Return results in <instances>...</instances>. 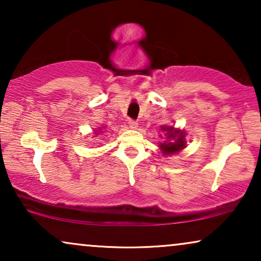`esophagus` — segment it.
Instances as JSON below:
<instances>
[{
  "label": "esophagus",
  "mask_w": 261,
  "mask_h": 261,
  "mask_svg": "<svg viewBox=\"0 0 261 261\" xmlns=\"http://www.w3.org/2000/svg\"><path fill=\"white\" fill-rule=\"evenodd\" d=\"M128 124H129V127L132 128V129H137V128L139 127L138 122L134 120H128Z\"/></svg>",
  "instance_id": "1"
}]
</instances>
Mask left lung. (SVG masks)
<instances>
[{"label":"left lung","instance_id":"8db88e82","mask_svg":"<svg viewBox=\"0 0 261 261\" xmlns=\"http://www.w3.org/2000/svg\"><path fill=\"white\" fill-rule=\"evenodd\" d=\"M162 134L160 138L163 139L162 142H159L158 147L163 155L170 156L177 154L180 151L187 147V132L180 128H174V126H162L160 127Z\"/></svg>","mask_w":261,"mask_h":261}]
</instances>
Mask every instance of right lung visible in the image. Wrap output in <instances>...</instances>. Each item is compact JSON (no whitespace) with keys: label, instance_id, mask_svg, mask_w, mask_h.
<instances>
[{"label":"right lung","instance_id":"right-lung-1","mask_svg":"<svg viewBox=\"0 0 261 261\" xmlns=\"http://www.w3.org/2000/svg\"><path fill=\"white\" fill-rule=\"evenodd\" d=\"M105 129H106L105 127H98L97 129H94V133H92L94 135H92V138H96V137H97V135L102 134L103 132H105Z\"/></svg>","mask_w":261,"mask_h":261}]
</instances>
